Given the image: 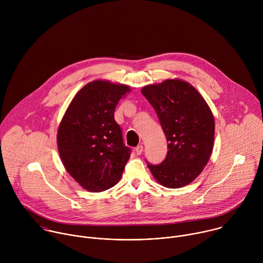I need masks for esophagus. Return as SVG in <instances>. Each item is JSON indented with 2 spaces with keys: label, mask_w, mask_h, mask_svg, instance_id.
<instances>
[{
  "label": "esophagus",
  "mask_w": 263,
  "mask_h": 263,
  "mask_svg": "<svg viewBox=\"0 0 263 263\" xmlns=\"http://www.w3.org/2000/svg\"><path fill=\"white\" fill-rule=\"evenodd\" d=\"M142 151H143V146H142V145H137V146L135 147V153H136L137 155H140V154L142 153Z\"/></svg>",
  "instance_id": "1"
}]
</instances>
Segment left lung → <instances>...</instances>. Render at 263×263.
Returning a JSON list of instances; mask_svg holds the SVG:
<instances>
[{
	"label": "left lung",
	"mask_w": 263,
	"mask_h": 263,
	"mask_svg": "<svg viewBox=\"0 0 263 263\" xmlns=\"http://www.w3.org/2000/svg\"><path fill=\"white\" fill-rule=\"evenodd\" d=\"M141 93L155 109L168 142L162 163L147 167L167 189L192 183L212 154L215 126L210 107L191 83L180 79L143 86Z\"/></svg>",
	"instance_id": "left-lung-1"
}]
</instances>
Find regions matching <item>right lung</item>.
<instances>
[{
    "instance_id": "add662e5",
    "label": "right lung",
    "mask_w": 263,
    "mask_h": 263,
    "mask_svg": "<svg viewBox=\"0 0 263 263\" xmlns=\"http://www.w3.org/2000/svg\"><path fill=\"white\" fill-rule=\"evenodd\" d=\"M130 86L95 80L73 97L60 122L57 145L67 173L84 190L104 192L121 179L131 149L124 144L115 110Z\"/></svg>"
}]
</instances>
